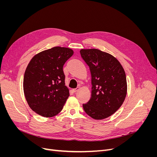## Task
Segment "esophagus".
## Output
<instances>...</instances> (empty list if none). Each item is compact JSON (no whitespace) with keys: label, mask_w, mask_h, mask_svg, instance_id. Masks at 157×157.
<instances>
[{"label":"esophagus","mask_w":157,"mask_h":157,"mask_svg":"<svg viewBox=\"0 0 157 157\" xmlns=\"http://www.w3.org/2000/svg\"><path fill=\"white\" fill-rule=\"evenodd\" d=\"M80 89V87H77L76 88H74L73 90H72V91H73V92H76L77 91H78V90Z\"/></svg>","instance_id":"1"}]
</instances>
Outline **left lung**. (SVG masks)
Instances as JSON below:
<instances>
[{"label":"left lung","mask_w":157,"mask_h":157,"mask_svg":"<svg viewBox=\"0 0 157 157\" xmlns=\"http://www.w3.org/2000/svg\"><path fill=\"white\" fill-rule=\"evenodd\" d=\"M81 57L92 75V96L83 104L85 113L95 120H103L116 112L127 92L126 74L113 55L97 49H82Z\"/></svg>","instance_id":"obj_1"}]
</instances>
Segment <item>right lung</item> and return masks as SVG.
I'll list each match as a JSON object with an SVG mask.
<instances>
[{
  "label": "right lung",
  "mask_w": 157,
  "mask_h": 157,
  "mask_svg": "<svg viewBox=\"0 0 157 157\" xmlns=\"http://www.w3.org/2000/svg\"><path fill=\"white\" fill-rule=\"evenodd\" d=\"M72 49L56 46L36 54L29 63L23 78V92L32 111L43 117L56 116L69 96L65 85L63 66Z\"/></svg>",
  "instance_id": "obj_1"
}]
</instances>
